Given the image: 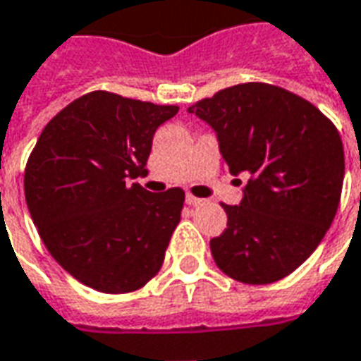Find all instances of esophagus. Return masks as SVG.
<instances>
[{
	"label": "esophagus",
	"mask_w": 361,
	"mask_h": 361,
	"mask_svg": "<svg viewBox=\"0 0 361 361\" xmlns=\"http://www.w3.org/2000/svg\"><path fill=\"white\" fill-rule=\"evenodd\" d=\"M185 203H188V205H191V207H197V205H201V203H203V199L193 197V195H188V197H185Z\"/></svg>",
	"instance_id": "obj_1"
}]
</instances>
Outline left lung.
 Returning a JSON list of instances; mask_svg holds the SVG:
<instances>
[{"label":"left lung","instance_id":"left-lung-1","mask_svg":"<svg viewBox=\"0 0 361 361\" xmlns=\"http://www.w3.org/2000/svg\"><path fill=\"white\" fill-rule=\"evenodd\" d=\"M188 111L215 130L226 170L248 176L240 203L223 205L228 223L211 240L215 264L250 286L289 276L338 209L344 148L336 127L303 97L259 82L221 90Z\"/></svg>","mask_w":361,"mask_h":361}]
</instances>
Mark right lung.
Returning a JSON list of instances; mask_svg holds the SVG:
<instances>
[{
  "label": "right lung",
  "instance_id": "obj_1",
  "mask_svg": "<svg viewBox=\"0 0 361 361\" xmlns=\"http://www.w3.org/2000/svg\"><path fill=\"white\" fill-rule=\"evenodd\" d=\"M178 113L92 92L40 133L25 170V199L52 258L84 286L130 293L160 271L185 193H150L145 178L156 128Z\"/></svg>",
  "mask_w": 361,
  "mask_h": 361
}]
</instances>
